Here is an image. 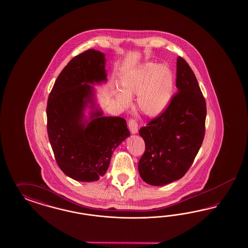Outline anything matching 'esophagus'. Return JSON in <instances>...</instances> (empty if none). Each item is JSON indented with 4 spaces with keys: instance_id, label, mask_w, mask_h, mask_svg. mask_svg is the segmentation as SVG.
Listing matches in <instances>:
<instances>
[{
    "instance_id": "34e87169",
    "label": "esophagus",
    "mask_w": 248,
    "mask_h": 248,
    "mask_svg": "<svg viewBox=\"0 0 248 248\" xmlns=\"http://www.w3.org/2000/svg\"><path fill=\"white\" fill-rule=\"evenodd\" d=\"M128 127L132 134H137L138 132V124L135 119H130L128 121Z\"/></svg>"
}]
</instances>
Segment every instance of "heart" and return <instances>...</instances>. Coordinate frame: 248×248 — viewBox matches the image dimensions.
<instances>
[{"label": "heart", "instance_id": "b5f03b06", "mask_svg": "<svg viewBox=\"0 0 248 248\" xmlns=\"http://www.w3.org/2000/svg\"><path fill=\"white\" fill-rule=\"evenodd\" d=\"M121 85L123 92L117 91L115 96L122 105L126 106L129 98L137 94V109L148 117H155L172 100L174 77L165 64L144 62L129 72Z\"/></svg>", "mask_w": 248, "mask_h": 248}]
</instances>
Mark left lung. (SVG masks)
Segmentation results:
<instances>
[{
    "instance_id": "obj_1",
    "label": "left lung",
    "mask_w": 248,
    "mask_h": 248,
    "mask_svg": "<svg viewBox=\"0 0 248 248\" xmlns=\"http://www.w3.org/2000/svg\"><path fill=\"white\" fill-rule=\"evenodd\" d=\"M176 87L168 107L139 130L145 151L138 164L140 176L151 186L182 178L203 143L206 105L193 70L182 57L176 63Z\"/></svg>"
}]
</instances>
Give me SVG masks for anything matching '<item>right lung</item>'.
Returning <instances> with one entry per match:
<instances>
[{
    "mask_svg": "<svg viewBox=\"0 0 248 248\" xmlns=\"http://www.w3.org/2000/svg\"><path fill=\"white\" fill-rule=\"evenodd\" d=\"M107 80L105 54L89 49L74 57L57 77L47 108V132L61 170L74 180L104 176L113 151L130 135L126 121L95 108L93 83ZM90 103L91 117L84 109Z\"/></svg>",
    "mask_w": 248,
    "mask_h": 248,
    "instance_id": "obj_1",
    "label": "right lung"
}]
</instances>
